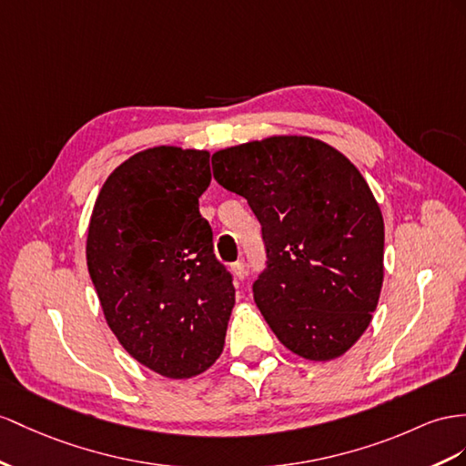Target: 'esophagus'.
<instances>
[{
	"mask_svg": "<svg viewBox=\"0 0 466 466\" xmlns=\"http://www.w3.org/2000/svg\"><path fill=\"white\" fill-rule=\"evenodd\" d=\"M232 273H234V278L240 279V281L246 278V268H244L242 261H236V264H232Z\"/></svg>",
	"mask_w": 466,
	"mask_h": 466,
	"instance_id": "1",
	"label": "esophagus"
}]
</instances>
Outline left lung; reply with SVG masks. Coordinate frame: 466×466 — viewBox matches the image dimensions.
<instances>
[{"label": "left lung", "mask_w": 466, "mask_h": 466, "mask_svg": "<svg viewBox=\"0 0 466 466\" xmlns=\"http://www.w3.org/2000/svg\"><path fill=\"white\" fill-rule=\"evenodd\" d=\"M212 173L261 224L254 299L273 335L313 362L350 350L384 283V218L356 165L320 139L269 136L217 151Z\"/></svg>", "instance_id": "8db88e82"}]
</instances>
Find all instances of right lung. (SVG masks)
<instances>
[{
	"instance_id": "add662e5",
	"label": "right lung",
	"mask_w": 466,
	"mask_h": 466,
	"mask_svg": "<svg viewBox=\"0 0 466 466\" xmlns=\"http://www.w3.org/2000/svg\"><path fill=\"white\" fill-rule=\"evenodd\" d=\"M210 153L157 146L131 155L94 202L86 264L106 323L139 364L171 380L218 360L236 303L198 198Z\"/></svg>"
}]
</instances>
